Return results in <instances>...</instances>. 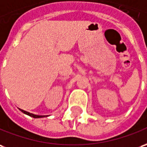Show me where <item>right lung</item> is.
I'll return each mask as SVG.
<instances>
[{
    "label": "right lung",
    "instance_id": "obj_1",
    "mask_svg": "<svg viewBox=\"0 0 147 147\" xmlns=\"http://www.w3.org/2000/svg\"><path fill=\"white\" fill-rule=\"evenodd\" d=\"M21 111L24 114H26L28 115H29L31 117H33V118H42V117H45L47 116V115H33V114H32V113H29V112H27V111H24V110H21L20 109Z\"/></svg>",
    "mask_w": 147,
    "mask_h": 147
}]
</instances>
